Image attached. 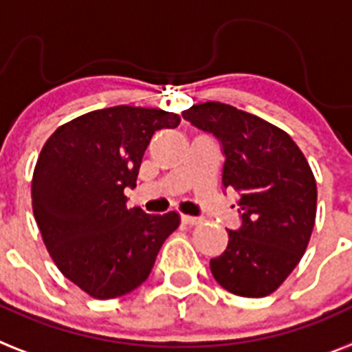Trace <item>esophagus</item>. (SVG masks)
Returning a JSON list of instances; mask_svg holds the SVG:
<instances>
[{
    "label": "esophagus",
    "mask_w": 352,
    "mask_h": 352,
    "mask_svg": "<svg viewBox=\"0 0 352 352\" xmlns=\"http://www.w3.org/2000/svg\"><path fill=\"white\" fill-rule=\"evenodd\" d=\"M201 221V217H194V216H185L183 214L182 216V223H185V225H197V223Z\"/></svg>",
    "instance_id": "34e87169"
}]
</instances>
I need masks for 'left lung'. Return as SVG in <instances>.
<instances>
[{"label":"left lung","mask_w":352,"mask_h":352,"mask_svg":"<svg viewBox=\"0 0 352 352\" xmlns=\"http://www.w3.org/2000/svg\"><path fill=\"white\" fill-rule=\"evenodd\" d=\"M210 133L225 156L223 187L239 192L241 226L210 259L219 286L239 297L274 293L306 252L316 216V183L302 151L283 129L221 102L182 113Z\"/></svg>","instance_id":"left-lung-1"}]
</instances>
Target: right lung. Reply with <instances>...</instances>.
<instances>
[{
  "mask_svg": "<svg viewBox=\"0 0 352 352\" xmlns=\"http://www.w3.org/2000/svg\"><path fill=\"white\" fill-rule=\"evenodd\" d=\"M176 113L115 106L60 126L46 140L32 178V208L48 254L66 278L93 298H115L149 277L164 241L179 225L127 208L142 156Z\"/></svg>",
  "mask_w": 352,
  "mask_h": 352,
  "instance_id": "add662e5",
  "label": "right lung"
}]
</instances>
